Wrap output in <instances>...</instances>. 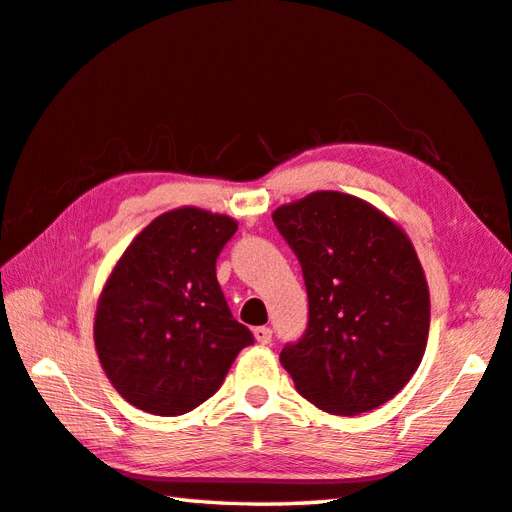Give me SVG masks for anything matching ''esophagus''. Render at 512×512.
<instances>
[{
	"instance_id": "34e87169",
	"label": "esophagus",
	"mask_w": 512,
	"mask_h": 512,
	"mask_svg": "<svg viewBox=\"0 0 512 512\" xmlns=\"http://www.w3.org/2000/svg\"><path fill=\"white\" fill-rule=\"evenodd\" d=\"M254 338H256L260 344H269V342H271V329H269V327H256V329H254Z\"/></svg>"
}]
</instances>
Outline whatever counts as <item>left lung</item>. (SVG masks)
I'll list each match as a JSON object with an SVG mask.
<instances>
[{
  "label": "left lung",
  "mask_w": 512,
  "mask_h": 512,
  "mask_svg": "<svg viewBox=\"0 0 512 512\" xmlns=\"http://www.w3.org/2000/svg\"><path fill=\"white\" fill-rule=\"evenodd\" d=\"M309 298L305 336L280 351L298 393L333 415L373 411L413 378L431 325L429 285L404 229L342 192H311L271 214Z\"/></svg>",
  "instance_id": "left-lung-1"
}]
</instances>
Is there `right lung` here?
<instances>
[{
  "mask_svg": "<svg viewBox=\"0 0 512 512\" xmlns=\"http://www.w3.org/2000/svg\"><path fill=\"white\" fill-rule=\"evenodd\" d=\"M236 229L227 214L176 207L141 229L110 271L95 349L112 387L137 409L165 417L196 409L254 342L216 280V258Z\"/></svg>",
  "mask_w": 512,
  "mask_h": 512,
  "instance_id": "obj_1",
  "label": "right lung"
}]
</instances>
